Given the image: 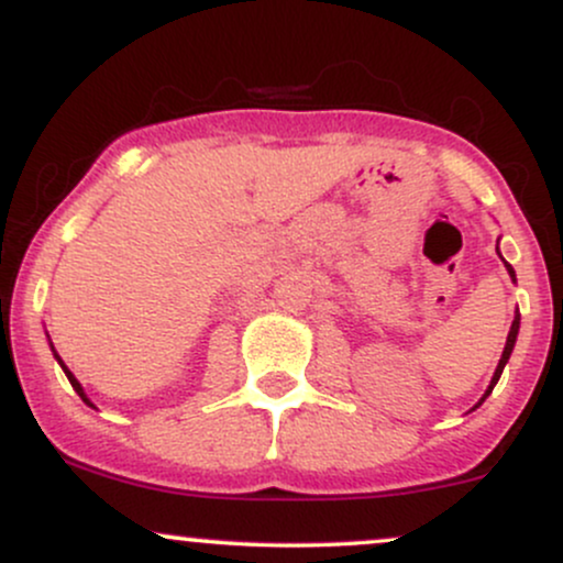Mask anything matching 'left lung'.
<instances>
[{
  "mask_svg": "<svg viewBox=\"0 0 563 563\" xmlns=\"http://www.w3.org/2000/svg\"><path fill=\"white\" fill-rule=\"evenodd\" d=\"M503 260V256H500ZM503 264H506V269H508V275H510V280L516 283V273H514V267H510V264L503 260ZM519 325H521V314H519V309H516V318H514V322H510V331H508V339H506V349H503V354H500V363H497V367H495V376H493V380H489V386H487V391L482 394V399L479 402H476L474 407H479L484 399L489 397V394H493V389H495V384L497 380H500V373H503V367H506V363L510 360V352H514V346H516V335H519Z\"/></svg>",
  "mask_w": 563,
  "mask_h": 563,
  "instance_id": "8db88e82",
  "label": "left lung"
}]
</instances>
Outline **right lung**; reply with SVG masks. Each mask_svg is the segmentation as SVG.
<instances>
[{"mask_svg":"<svg viewBox=\"0 0 563 563\" xmlns=\"http://www.w3.org/2000/svg\"><path fill=\"white\" fill-rule=\"evenodd\" d=\"M47 341H49V335H47ZM49 349H53V354H55L57 365H60V367H63V373H66V378L70 380V386H74V391H76V394H79V397H81V399H84V402H87L89 407H95V405H92V399H89V397H87V391H84V386L79 384V378H76V376H74V373H70V371H68V365H66V363H63V360H60V354H57V352H55L53 341H49Z\"/></svg>","mask_w":563,"mask_h":563,"instance_id":"right-lung-1","label":"right lung"}]
</instances>
